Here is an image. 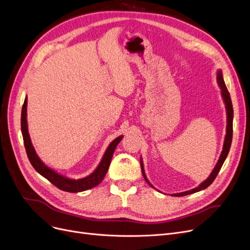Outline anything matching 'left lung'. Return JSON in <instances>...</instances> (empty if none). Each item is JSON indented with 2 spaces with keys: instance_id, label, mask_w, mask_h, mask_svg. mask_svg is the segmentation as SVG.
Instances as JSON below:
<instances>
[{
  "instance_id": "left-lung-1",
  "label": "left lung",
  "mask_w": 250,
  "mask_h": 250,
  "mask_svg": "<svg viewBox=\"0 0 250 250\" xmlns=\"http://www.w3.org/2000/svg\"><path fill=\"white\" fill-rule=\"evenodd\" d=\"M216 80H217V84H218L219 88H221L222 97L224 99V103H225V105H226V111H227V130H226V136H225V142H224V146H223L222 154H221V156H219L218 161H217L215 167L213 168L212 172L210 173V175H209L205 179L203 183H201L200 185H199L198 187H196L195 188L189 189V191L172 194L171 196H174V197L187 196V195H189V194H194V193H197V192H200V191H202V189L208 188L209 186L212 184V182L215 179L217 173L219 172V170H221V168H222V166H223V164L225 162V160H226V158H227V156L229 154V147H231V144H232V137H233V115H234V111H233V105H232L231 97H229V93L228 91L227 86H226L225 81H224L222 69H218V71H217V73H216ZM141 167H142V172H143V175H144V177L146 179V182L149 186H151L152 188H154L153 185L147 181L146 175L145 173L144 162H143L142 157H141Z\"/></svg>"
}]
</instances>
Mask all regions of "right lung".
<instances>
[{"label":"right lung","instance_id":"add662e5","mask_svg":"<svg viewBox=\"0 0 250 250\" xmlns=\"http://www.w3.org/2000/svg\"><path fill=\"white\" fill-rule=\"evenodd\" d=\"M26 106H27V96H25L24 104L21 109V132H22L23 143H24L28 160L33 165V167L36 169V171L39 172L42 176H44L45 178H47L50 183L53 184L58 188L69 193L83 192V191H86V189L92 188L101 184L108 170V167H109V164H111L112 157L115 149L119 145V143L121 142L123 135L118 136L111 144H109L106 151L104 152V155L102 159L101 163L98 164V166L91 174H89L84 178H79V179L69 178L64 175L59 174L58 172L53 170V169L48 167L37 155L35 147L32 144L31 137H29V134H28L27 120H26Z\"/></svg>","mask_w":250,"mask_h":250}]
</instances>
